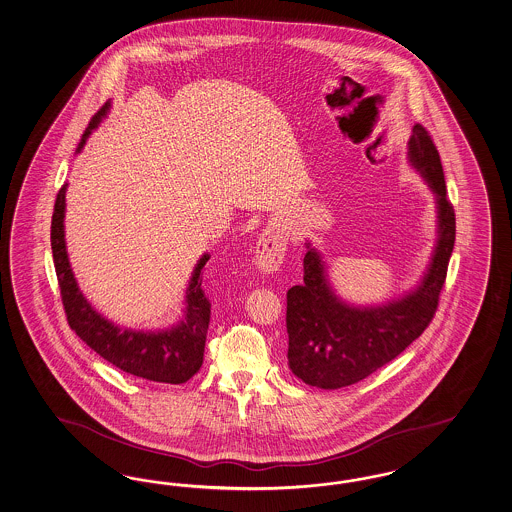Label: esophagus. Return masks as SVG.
<instances>
[{"label": "esophagus", "instance_id": "esophagus-1", "mask_svg": "<svg viewBox=\"0 0 512 512\" xmlns=\"http://www.w3.org/2000/svg\"><path fill=\"white\" fill-rule=\"evenodd\" d=\"M285 251H287L285 231L277 227L266 229L257 242L253 264L263 274H276L285 261Z\"/></svg>", "mask_w": 512, "mask_h": 512}]
</instances>
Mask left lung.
<instances>
[{
    "instance_id": "1",
    "label": "left lung",
    "mask_w": 512,
    "mask_h": 512,
    "mask_svg": "<svg viewBox=\"0 0 512 512\" xmlns=\"http://www.w3.org/2000/svg\"><path fill=\"white\" fill-rule=\"evenodd\" d=\"M408 164L436 203L429 266L410 291L382 304H350L333 289L322 253L305 240L304 283L287 292V358L292 374L309 386L339 389L367 378L414 343L436 313L455 246V210L445 192L440 154L421 125L412 128Z\"/></svg>"
}]
</instances>
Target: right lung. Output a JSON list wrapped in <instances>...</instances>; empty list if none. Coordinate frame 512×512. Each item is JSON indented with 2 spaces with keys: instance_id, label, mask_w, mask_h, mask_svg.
Masks as SVG:
<instances>
[{
  "instance_id": "right-lung-1",
  "label": "right lung",
  "mask_w": 512,
  "mask_h": 512,
  "mask_svg": "<svg viewBox=\"0 0 512 512\" xmlns=\"http://www.w3.org/2000/svg\"><path fill=\"white\" fill-rule=\"evenodd\" d=\"M110 102L98 111L93 121L85 128L82 141L78 145L80 152L91 132L108 115ZM67 186L59 190L52 216V253L56 264L57 281L61 287V298L70 328L91 346L98 356L110 361L117 369L134 374L152 382L166 384H184L194 376L203 365L205 341H207L210 304L201 289V272L210 255L203 253L195 264L192 277L186 287L182 317L169 328L160 330H132L117 326L110 318L100 315L89 300L83 296L78 281L70 268L67 242H65V195Z\"/></svg>"
}]
</instances>
